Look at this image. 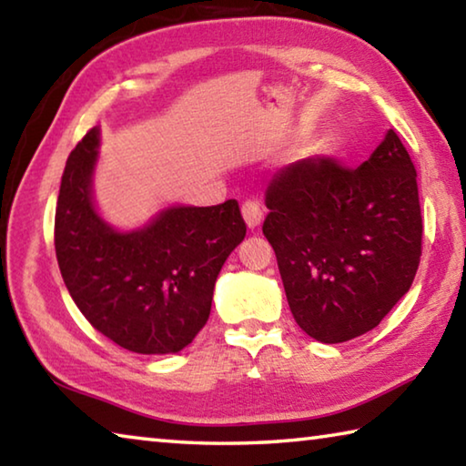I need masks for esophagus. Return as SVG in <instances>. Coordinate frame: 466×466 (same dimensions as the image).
I'll use <instances>...</instances> for the list:
<instances>
[{
    "mask_svg": "<svg viewBox=\"0 0 466 466\" xmlns=\"http://www.w3.org/2000/svg\"><path fill=\"white\" fill-rule=\"evenodd\" d=\"M242 218L250 230H255V228L263 222V209H261V203L257 199H247L242 203Z\"/></svg>",
    "mask_w": 466,
    "mask_h": 466,
    "instance_id": "esophagus-1",
    "label": "esophagus"
}]
</instances>
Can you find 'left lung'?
<instances>
[{"label":"left lung","mask_w":466,"mask_h":466,"mask_svg":"<svg viewBox=\"0 0 466 466\" xmlns=\"http://www.w3.org/2000/svg\"><path fill=\"white\" fill-rule=\"evenodd\" d=\"M265 205L289 310L317 341L368 333L411 288L423 219L411 156L392 129L360 168L329 156L288 164Z\"/></svg>","instance_id":"1"}]
</instances>
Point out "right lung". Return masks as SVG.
I'll return each mask as SVG.
<instances>
[{
  "label": "right lung",
  "instance_id": "1",
  "mask_svg": "<svg viewBox=\"0 0 466 466\" xmlns=\"http://www.w3.org/2000/svg\"><path fill=\"white\" fill-rule=\"evenodd\" d=\"M98 129L66 162L55 209V252L69 296L123 350L177 353L209 319L218 273L247 236L238 201L172 208L144 230L119 234L94 211Z\"/></svg>",
  "mask_w": 466,
  "mask_h": 466
}]
</instances>
